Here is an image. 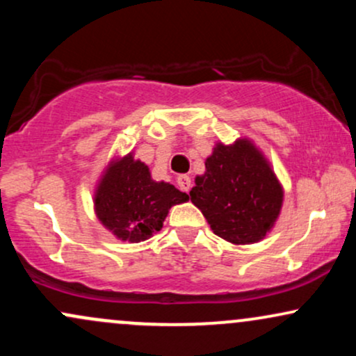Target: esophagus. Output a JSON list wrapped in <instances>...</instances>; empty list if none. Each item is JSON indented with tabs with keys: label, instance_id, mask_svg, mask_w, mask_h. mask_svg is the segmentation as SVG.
<instances>
[{
	"label": "esophagus",
	"instance_id": "obj_1",
	"mask_svg": "<svg viewBox=\"0 0 356 356\" xmlns=\"http://www.w3.org/2000/svg\"><path fill=\"white\" fill-rule=\"evenodd\" d=\"M177 186L181 187V191H184V192L189 191L191 186H192V181H191L189 175H186V174L177 175Z\"/></svg>",
	"mask_w": 356,
	"mask_h": 356
}]
</instances>
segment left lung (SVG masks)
<instances>
[{"mask_svg":"<svg viewBox=\"0 0 356 356\" xmlns=\"http://www.w3.org/2000/svg\"><path fill=\"white\" fill-rule=\"evenodd\" d=\"M189 195L214 234L232 244H252L273 229L284 192L263 152L238 138L231 145L216 144Z\"/></svg>","mask_w":356,"mask_h":356,"instance_id":"8db88e82","label":"left lung"}]
</instances>
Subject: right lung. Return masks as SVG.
<instances>
[{
	"label": "right lung",
	"mask_w": 356,
	"mask_h": 356,
	"mask_svg": "<svg viewBox=\"0 0 356 356\" xmlns=\"http://www.w3.org/2000/svg\"><path fill=\"white\" fill-rule=\"evenodd\" d=\"M186 201V192L154 181L149 167L132 152L110 162L93 197L100 222L117 239L129 243H140L161 231L170 207Z\"/></svg>",
	"instance_id": "add662e5"
}]
</instances>
